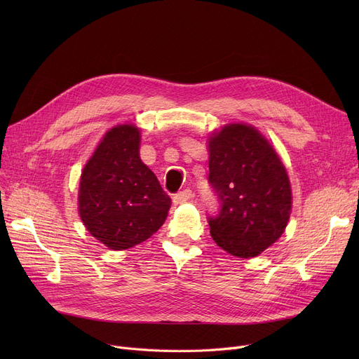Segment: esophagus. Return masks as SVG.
Segmentation results:
<instances>
[{"label":"esophagus","instance_id":"34e87169","mask_svg":"<svg viewBox=\"0 0 359 359\" xmlns=\"http://www.w3.org/2000/svg\"><path fill=\"white\" fill-rule=\"evenodd\" d=\"M191 198H192V191L184 189V191L173 195V202H175V205H180V203H184L186 201H189Z\"/></svg>","mask_w":359,"mask_h":359}]
</instances>
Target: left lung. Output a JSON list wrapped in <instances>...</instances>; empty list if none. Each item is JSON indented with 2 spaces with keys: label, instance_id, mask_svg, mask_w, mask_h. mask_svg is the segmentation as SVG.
<instances>
[{
  "label": "left lung",
  "instance_id": "1",
  "mask_svg": "<svg viewBox=\"0 0 359 359\" xmlns=\"http://www.w3.org/2000/svg\"><path fill=\"white\" fill-rule=\"evenodd\" d=\"M208 182L219 211L208 217L211 236L221 249L255 257L284 233L291 214V184L272 145L257 129L225 125L208 141Z\"/></svg>",
  "mask_w": 359,
  "mask_h": 359
}]
</instances>
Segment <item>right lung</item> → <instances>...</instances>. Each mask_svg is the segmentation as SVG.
<instances>
[{
    "mask_svg": "<svg viewBox=\"0 0 359 359\" xmlns=\"http://www.w3.org/2000/svg\"><path fill=\"white\" fill-rule=\"evenodd\" d=\"M140 129L111 128L87 161L79 211L88 233L111 250L134 248L167 218L172 199L140 158Z\"/></svg>",
    "mask_w": 359,
    "mask_h": 359,
    "instance_id": "1",
    "label": "right lung"
}]
</instances>
